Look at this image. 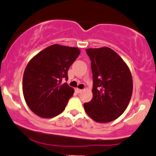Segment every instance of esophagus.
I'll return each mask as SVG.
<instances>
[{"instance_id":"34e87169","label":"esophagus","mask_w":156,"mask_h":156,"mask_svg":"<svg viewBox=\"0 0 156 156\" xmlns=\"http://www.w3.org/2000/svg\"><path fill=\"white\" fill-rule=\"evenodd\" d=\"M82 90H81V89H78V88H76V89H75V91H76L77 93H81V92H82Z\"/></svg>"}]
</instances>
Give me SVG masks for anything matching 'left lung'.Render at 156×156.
Returning <instances> with one entry per match:
<instances>
[{
	"instance_id": "1",
	"label": "left lung",
	"mask_w": 156,
	"mask_h": 156,
	"mask_svg": "<svg viewBox=\"0 0 156 156\" xmlns=\"http://www.w3.org/2000/svg\"><path fill=\"white\" fill-rule=\"evenodd\" d=\"M93 73V99L83 104L90 117L108 122L125 111L132 94L133 83L129 67L119 55L108 47L87 48Z\"/></svg>"
}]
</instances>
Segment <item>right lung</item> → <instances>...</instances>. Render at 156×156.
I'll list each match as a JSON object with an SVG mask.
<instances>
[{"label":"right lung","mask_w":156,"mask_h":156,"mask_svg":"<svg viewBox=\"0 0 156 156\" xmlns=\"http://www.w3.org/2000/svg\"><path fill=\"white\" fill-rule=\"evenodd\" d=\"M81 51L75 47L52 45L33 57L24 73L23 94L34 114L51 118L64 111L73 88L68 79V69Z\"/></svg>","instance_id":"obj_1"}]
</instances>
